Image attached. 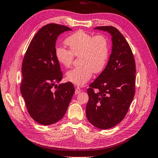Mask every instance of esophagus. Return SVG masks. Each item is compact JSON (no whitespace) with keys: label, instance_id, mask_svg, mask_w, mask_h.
Returning <instances> with one entry per match:
<instances>
[{"label":"esophagus","instance_id":"34e87169","mask_svg":"<svg viewBox=\"0 0 158 158\" xmlns=\"http://www.w3.org/2000/svg\"><path fill=\"white\" fill-rule=\"evenodd\" d=\"M80 92H81V89L79 86H77L75 89V94H79Z\"/></svg>","mask_w":158,"mask_h":158}]
</instances>
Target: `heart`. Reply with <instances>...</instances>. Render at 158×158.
<instances>
[{
  "label": "heart",
  "instance_id": "heart-1",
  "mask_svg": "<svg viewBox=\"0 0 158 158\" xmlns=\"http://www.w3.org/2000/svg\"><path fill=\"white\" fill-rule=\"evenodd\" d=\"M69 49H56L57 61L65 68L72 65L74 57H79L78 67L67 72V79L76 85L82 86L90 79L93 73L103 69L109 57V43L103 34L95 36L80 30L65 40Z\"/></svg>",
  "mask_w": 158,
  "mask_h": 158
}]
</instances>
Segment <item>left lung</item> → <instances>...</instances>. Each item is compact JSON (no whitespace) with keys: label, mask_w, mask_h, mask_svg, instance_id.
<instances>
[{"label":"left lung","mask_w":158,"mask_h":158,"mask_svg":"<svg viewBox=\"0 0 158 158\" xmlns=\"http://www.w3.org/2000/svg\"><path fill=\"white\" fill-rule=\"evenodd\" d=\"M94 29L111 34L112 51L106 68L87 90L86 114L95 127L109 129L123 120L134 98L136 65L131 47L117 28L110 26Z\"/></svg>","instance_id":"left-lung-1"}]
</instances>
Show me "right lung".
Here are the masks:
<instances>
[{
	"label": "right lung",
	"instance_id": "1",
	"mask_svg": "<svg viewBox=\"0 0 158 158\" xmlns=\"http://www.w3.org/2000/svg\"><path fill=\"white\" fill-rule=\"evenodd\" d=\"M69 27L57 23L45 25L31 40L22 63L21 93L27 111L38 123L51 125L64 116L73 93L72 82L60 84L63 78L56 57L59 35ZM57 88L55 91L52 88Z\"/></svg>",
	"mask_w": 158,
	"mask_h": 158
}]
</instances>
